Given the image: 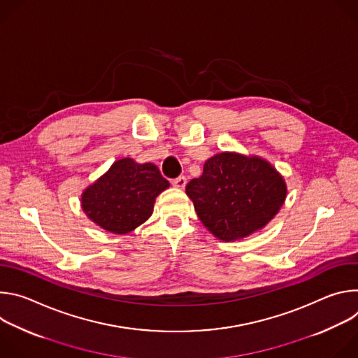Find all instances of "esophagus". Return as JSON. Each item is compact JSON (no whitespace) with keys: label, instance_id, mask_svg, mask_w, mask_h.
Instances as JSON below:
<instances>
[{"label":"esophagus","instance_id":"34e87169","mask_svg":"<svg viewBox=\"0 0 358 358\" xmlns=\"http://www.w3.org/2000/svg\"><path fill=\"white\" fill-rule=\"evenodd\" d=\"M171 184H173V187H176V188H180V189H184V187L187 185V178L184 177V176H180L178 178H176V180H173L171 181Z\"/></svg>","mask_w":358,"mask_h":358}]
</instances>
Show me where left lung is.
<instances>
[{
	"mask_svg": "<svg viewBox=\"0 0 358 358\" xmlns=\"http://www.w3.org/2000/svg\"><path fill=\"white\" fill-rule=\"evenodd\" d=\"M195 213L215 238L234 242L265 228L287 195L282 174L265 159L224 151L187 184Z\"/></svg>",
	"mask_w": 358,
	"mask_h": 358,
	"instance_id": "1",
	"label": "left lung"
}]
</instances>
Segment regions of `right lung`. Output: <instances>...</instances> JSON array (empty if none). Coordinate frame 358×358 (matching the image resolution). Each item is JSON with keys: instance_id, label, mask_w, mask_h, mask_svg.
Segmentation results:
<instances>
[{"instance_id": "add662e5", "label": "right lung", "mask_w": 358, "mask_h": 358, "mask_svg": "<svg viewBox=\"0 0 358 358\" xmlns=\"http://www.w3.org/2000/svg\"><path fill=\"white\" fill-rule=\"evenodd\" d=\"M169 187L157 166L124 157L83 189L80 206L97 227L126 235L151 217L156 198Z\"/></svg>"}]
</instances>
